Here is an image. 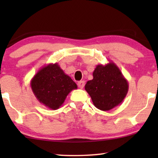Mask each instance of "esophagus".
Returning <instances> with one entry per match:
<instances>
[{
  "mask_svg": "<svg viewBox=\"0 0 158 158\" xmlns=\"http://www.w3.org/2000/svg\"><path fill=\"white\" fill-rule=\"evenodd\" d=\"M77 85H78V87L80 88H83L84 85H85V82L84 81H79L78 83H77Z\"/></svg>",
  "mask_w": 158,
  "mask_h": 158,
  "instance_id": "esophagus-1",
  "label": "esophagus"
}]
</instances>
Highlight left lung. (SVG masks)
Listing matches in <instances>:
<instances>
[{"instance_id": "1", "label": "left lung", "mask_w": 158, "mask_h": 158, "mask_svg": "<svg viewBox=\"0 0 158 158\" xmlns=\"http://www.w3.org/2000/svg\"><path fill=\"white\" fill-rule=\"evenodd\" d=\"M93 76V80L86 83L85 90L97 109L109 111L124 101L128 93L129 83L114 62L98 64Z\"/></svg>"}]
</instances>
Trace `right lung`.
I'll return each mask as SVG.
<instances>
[{
    "mask_svg": "<svg viewBox=\"0 0 158 158\" xmlns=\"http://www.w3.org/2000/svg\"><path fill=\"white\" fill-rule=\"evenodd\" d=\"M30 85L36 99L52 110L59 109L68 95L77 88L57 62L42 67L32 77Z\"/></svg>",
    "mask_w": 158,
    "mask_h": 158,
    "instance_id": "right-lung-1",
    "label": "right lung"
}]
</instances>
